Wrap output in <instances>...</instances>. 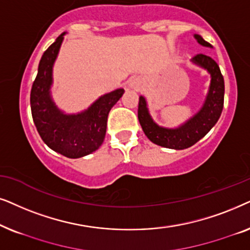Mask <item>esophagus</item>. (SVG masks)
<instances>
[{"label": "esophagus", "mask_w": 250, "mask_h": 250, "mask_svg": "<svg viewBox=\"0 0 250 250\" xmlns=\"http://www.w3.org/2000/svg\"><path fill=\"white\" fill-rule=\"evenodd\" d=\"M139 85H141V83H139V81H138L137 79L130 80V86H131V88L137 89V88H139Z\"/></svg>", "instance_id": "34e87169"}]
</instances>
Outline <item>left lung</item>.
Instances as JSON below:
<instances>
[{
	"label": "left lung",
	"instance_id": "1",
	"mask_svg": "<svg viewBox=\"0 0 250 250\" xmlns=\"http://www.w3.org/2000/svg\"><path fill=\"white\" fill-rule=\"evenodd\" d=\"M194 38L201 45L211 48L210 43L205 41L200 35L195 34ZM192 62L207 69L211 76L210 85L200 111L178 128H164L156 125L149 115L145 98L143 96L139 97L138 120L143 131L149 141L162 147L184 149L194 145L208 134L222 114L224 106V79L219 66L214 59L202 53L194 56Z\"/></svg>",
	"mask_w": 250,
	"mask_h": 250
}]
</instances>
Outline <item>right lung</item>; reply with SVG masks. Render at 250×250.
Masks as SVG:
<instances>
[{
  "label": "right lung",
  "instance_id": "obj_1",
  "mask_svg": "<svg viewBox=\"0 0 250 250\" xmlns=\"http://www.w3.org/2000/svg\"><path fill=\"white\" fill-rule=\"evenodd\" d=\"M65 33L45 50L39 64L31 90L33 121L42 141L55 152L71 159L90 154L103 144L111 108L122 97L123 89L99 97L90 107L78 114H65L52 101V67Z\"/></svg>",
  "mask_w": 250,
  "mask_h": 250
}]
</instances>
